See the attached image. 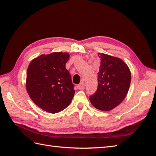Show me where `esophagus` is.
I'll return each instance as SVG.
<instances>
[{
    "label": "esophagus",
    "mask_w": 156,
    "mask_h": 156,
    "mask_svg": "<svg viewBox=\"0 0 156 156\" xmlns=\"http://www.w3.org/2000/svg\"><path fill=\"white\" fill-rule=\"evenodd\" d=\"M84 87H84V84L83 82H81V83H80V84H79V85L77 86V88H78L79 90H83L84 89Z\"/></svg>",
    "instance_id": "esophagus-1"
}]
</instances>
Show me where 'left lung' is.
Wrapping results in <instances>:
<instances>
[{
    "mask_svg": "<svg viewBox=\"0 0 156 156\" xmlns=\"http://www.w3.org/2000/svg\"><path fill=\"white\" fill-rule=\"evenodd\" d=\"M100 58L96 92L90 97L92 105L103 111H111L120 105L128 92L131 75L129 68L122 59L104 53Z\"/></svg>",
    "mask_w": 156,
    "mask_h": 156,
    "instance_id": "left-lung-1",
    "label": "left lung"
}]
</instances>
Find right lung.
Returning a JSON list of instances; mask_svg holds the SVG:
<instances>
[{
    "instance_id": "add662e5",
    "label": "right lung",
    "mask_w": 156,
    "mask_h": 156,
    "mask_svg": "<svg viewBox=\"0 0 156 156\" xmlns=\"http://www.w3.org/2000/svg\"><path fill=\"white\" fill-rule=\"evenodd\" d=\"M69 54L54 52L33 59L27 72L26 88L32 101L41 109L57 113L65 109L75 94L66 68Z\"/></svg>"
}]
</instances>
